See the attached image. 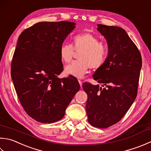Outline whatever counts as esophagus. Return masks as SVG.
<instances>
[{
    "instance_id": "34e87169",
    "label": "esophagus",
    "mask_w": 151,
    "mask_h": 151,
    "mask_svg": "<svg viewBox=\"0 0 151 151\" xmlns=\"http://www.w3.org/2000/svg\"><path fill=\"white\" fill-rule=\"evenodd\" d=\"M78 82H79L80 85H81V87L82 88V81H81V80H78Z\"/></svg>"
}]
</instances>
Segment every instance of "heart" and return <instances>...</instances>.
<instances>
[{
	"instance_id": "b5f03b06",
	"label": "heart",
	"mask_w": 151,
	"mask_h": 151,
	"mask_svg": "<svg viewBox=\"0 0 151 151\" xmlns=\"http://www.w3.org/2000/svg\"><path fill=\"white\" fill-rule=\"evenodd\" d=\"M74 50L80 52L78 61L72 62L65 67L67 75L81 78L90 68L98 69L107 60L109 48L107 44L100 42L95 35L89 32L76 35L73 38L72 44H62L59 54L61 60L68 63L72 60Z\"/></svg>"
}]
</instances>
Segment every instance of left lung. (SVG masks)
<instances>
[{"mask_svg": "<svg viewBox=\"0 0 151 151\" xmlns=\"http://www.w3.org/2000/svg\"><path fill=\"white\" fill-rule=\"evenodd\" d=\"M97 30L107 40V60L93 75L101 84L84 82L88 95L86 110L91 126L107 128L124 116L136 98L142 59L137 46L124 29L97 25Z\"/></svg>", "mask_w": 151, "mask_h": 151, "instance_id": "1", "label": "left lung"}]
</instances>
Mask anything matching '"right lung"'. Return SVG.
<instances>
[{"label":"right lung","mask_w":151,"mask_h":151,"mask_svg":"<svg viewBox=\"0 0 151 151\" xmlns=\"http://www.w3.org/2000/svg\"><path fill=\"white\" fill-rule=\"evenodd\" d=\"M75 25L66 21L39 22L19 36L12 79L24 110L39 122L61 120L81 88L75 76L58 77L63 69L59 50Z\"/></svg>","instance_id":"obj_1"}]
</instances>
